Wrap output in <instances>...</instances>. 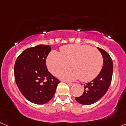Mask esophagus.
<instances>
[{"label": "esophagus", "mask_w": 126, "mask_h": 126, "mask_svg": "<svg viewBox=\"0 0 126 126\" xmlns=\"http://www.w3.org/2000/svg\"><path fill=\"white\" fill-rule=\"evenodd\" d=\"M66 83H67V84L69 85V86H72V85H74V83H70V82H66Z\"/></svg>", "instance_id": "1"}]
</instances>
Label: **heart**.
<instances>
[{"mask_svg":"<svg viewBox=\"0 0 126 126\" xmlns=\"http://www.w3.org/2000/svg\"><path fill=\"white\" fill-rule=\"evenodd\" d=\"M71 65V70L59 75L65 80L80 79L83 82L93 80L100 74L103 59L98 49L87 45H67L62 46L61 52L52 51L47 58V66L53 75H57Z\"/></svg>","mask_w":126,"mask_h":126,"instance_id":"b5f03b06","label":"heart"}]
</instances>
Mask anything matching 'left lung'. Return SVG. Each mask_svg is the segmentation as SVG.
Wrapping results in <instances>:
<instances>
[{"label":"left lung","instance_id":"left-lung-1","mask_svg":"<svg viewBox=\"0 0 126 126\" xmlns=\"http://www.w3.org/2000/svg\"><path fill=\"white\" fill-rule=\"evenodd\" d=\"M103 59V66L98 76L90 82L84 84V92L75 100L82 105H89L101 99L108 90L112 80L113 63L111 57L105 50L98 47Z\"/></svg>","mask_w":126,"mask_h":126}]
</instances>
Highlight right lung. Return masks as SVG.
<instances>
[{"label": "right lung", "mask_w": 126, "mask_h": 126, "mask_svg": "<svg viewBox=\"0 0 126 126\" xmlns=\"http://www.w3.org/2000/svg\"><path fill=\"white\" fill-rule=\"evenodd\" d=\"M51 51V46L44 44L26 49L17 57L14 66L15 82L20 92L37 105L48 102L60 83L46 67V58Z\"/></svg>", "instance_id": "1"}]
</instances>
